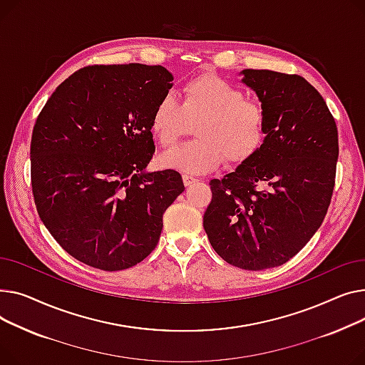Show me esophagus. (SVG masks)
<instances>
[{
	"label": "esophagus",
	"instance_id": "34e87169",
	"mask_svg": "<svg viewBox=\"0 0 365 365\" xmlns=\"http://www.w3.org/2000/svg\"><path fill=\"white\" fill-rule=\"evenodd\" d=\"M182 181H184V184L185 185H191V184H195L196 181H199L196 177H192V175H188V174H185V175H182Z\"/></svg>",
	"mask_w": 365,
	"mask_h": 365
}]
</instances>
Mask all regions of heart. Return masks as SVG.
I'll return each instance as SVG.
<instances>
[{"instance_id": "heart-1", "label": "heart", "mask_w": 365, "mask_h": 365, "mask_svg": "<svg viewBox=\"0 0 365 365\" xmlns=\"http://www.w3.org/2000/svg\"><path fill=\"white\" fill-rule=\"evenodd\" d=\"M196 123V140L163 155L165 166L188 174H205L224 159L242 165L258 155L268 138V113L256 100L217 75H200L173 96L158 101L150 116V133L160 147H173Z\"/></svg>"}]
</instances>
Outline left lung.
<instances>
[{
  "mask_svg": "<svg viewBox=\"0 0 365 365\" xmlns=\"http://www.w3.org/2000/svg\"><path fill=\"white\" fill-rule=\"evenodd\" d=\"M268 113L261 152L212 180L203 227L221 258L242 269L286 264L323 224L336 181L337 126L302 76L245 69Z\"/></svg>",
  "mask_w": 365,
  "mask_h": 365,
  "instance_id": "1",
  "label": "left lung"
}]
</instances>
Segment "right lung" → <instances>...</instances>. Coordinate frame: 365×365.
Wrapping results in <instances>:
<instances>
[{
	"instance_id": "1",
	"label": "right lung",
	"mask_w": 365,
	"mask_h": 365,
	"mask_svg": "<svg viewBox=\"0 0 365 365\" xmlns=\"http://www.w3.org/2000/svg\"><path fill=\"white\" fill-rule=\"evenodd\" d=\"M174 76L163 66L94 64L63 81L36 118L31 181L38 215L75 259L103 271L141 262L184 191L174 169L145 173L150 116Z\"/></svg>"
}]
</instances>
